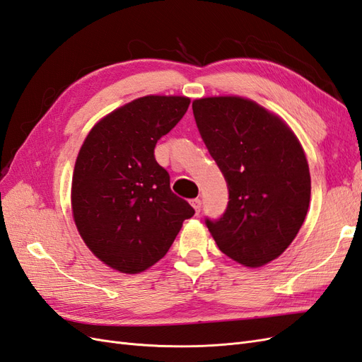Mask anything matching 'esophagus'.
Here are the masks:
<instances>
[{"label":"esophagus","instance_id":"esophagus-1","mask_svg":"<svg viewBox=\"0 0 362 362\" xmlns=\"http://www.w3.org/2000/svg\"><path fill=\"white\" fill-rule=\"evenodd\" d=\"M191 205H192L194 211H196V214H199L200 208H202V200L200 199H194V200H191Z\"/></svg>","mask_w":362,"mask_h":362}]
</instances>
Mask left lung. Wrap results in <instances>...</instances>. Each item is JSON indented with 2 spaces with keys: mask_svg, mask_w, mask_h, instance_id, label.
Listing matches in <instances>:
<instances>
[{
  "mask_svg": "<svg viewBox=\"0 0 362 362\" xmlns=\"http://www.w3.org/2000/svg\"><path fill=\"white\" fill-rule=\"evenodd\" d=\"M192 111L229 188L223 217L206 220L212 238L246 267L271 263L309 209L310 173L298 137L280 116L242 96L200 98Z\"/></svg>",
  "mask_w": 362,
  "mask_h": 362,
  "instance_id": "obj_1",
  "label": "left lung"
}]
</instances>
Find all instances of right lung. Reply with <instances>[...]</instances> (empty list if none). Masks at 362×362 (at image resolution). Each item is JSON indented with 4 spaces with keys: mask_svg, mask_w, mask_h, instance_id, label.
Instances as JSON below:
<instances>
[{
    "mask_svg": "<svg viewBox=\"0 0 362 362\" xmlns=\"http://www.w3.org/2000/svg\"><path fill=\"white\" fill-rule=\"evenodd\" d=\"M187 96L148 95L95 124L76 157L71 214L90 251L120 274H141L165 257L194 216L154 159L157 141L187 113Z\"/></svg>",
    "mask_w": 362,
    "mask_h": 362,
    "instance_id": "obj_1",
    "label": "right lung"
}]
</instances>
